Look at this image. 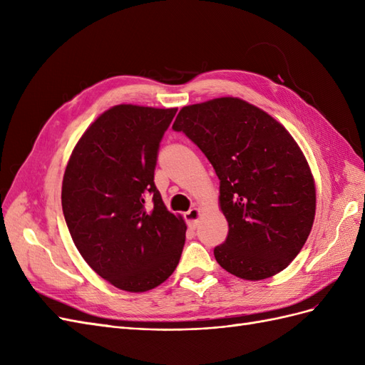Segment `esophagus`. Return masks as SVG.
Returning <instances> with one entry per match:
<instances>
[{
    "instance_id": "1",
    "label": "esophagus",
    "mask_w": 365,
    "mask_h": 365,
    "mask_svg": "<svg viewBox=\"0 0 365 365\" xmlns=\"http://www.w3.org/2000/svg\"><path fill=\"white\" fill-rule=\"evenodd\" d=\"M200 216H201V212L197 208H192L187 213H184V219H185L187 225L193 227V228L197 225V220H200Z\"/></svg>"
}]
</instances>
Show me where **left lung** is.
Here are the masks:
<instances>
[{
    "label": "left lung",
    "mask_w": 365,
    "mask_h": 365,
    "mask_svg": "<svg viewBox=\"0 0 365 365\" xmlns=\"http://www.w3.org/2000/svg\"><path fill=\"white\" fill-rule=\"evenodd\" d=\"M212 163L228 236L216 262L244 280L283 271L306 244L315 219V181L286 128L237 97L184 106L172 126Z\"/></svg>",
    "instance_id": "obj_1"
}]
</instances>
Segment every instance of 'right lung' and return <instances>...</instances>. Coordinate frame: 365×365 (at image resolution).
<instances>
[{
    "label": "right lung",
    "instance_id": "add662e5",
    "mask_svg": "<svg viewBox=\"0 0 365 365\" xmlns=\"http://www.w3.org/2000/svg\"><path fill=\"white\" fill-rule=\"evenodd\" d=\"M175 114L176 108H109L83 132L63 173L62 210L74 245L121 291L157 288L181 257L185 222L165 208L153 182Z\"/></svg>",
    "mask_w": 365,
    "mask_h": 365
}]
</instances>
